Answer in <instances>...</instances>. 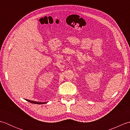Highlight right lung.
Segmentation results:
<instances>
[{"mask_svg":"<svg viewBox=\"0 0 130 130\" xmlns=\"http://www.w3.org/2000/svg\"><path fill=\"white\" fill-rule=\"evenodd\" d=\"M27 101H28L30 103H34V104H45L47 102H36V101H30L28 100V99H26Z\"/></svg>","mask_w":130,"mask_h":130,"instance_id":"right-lung-1","label":"right lung"}]
</instances>
